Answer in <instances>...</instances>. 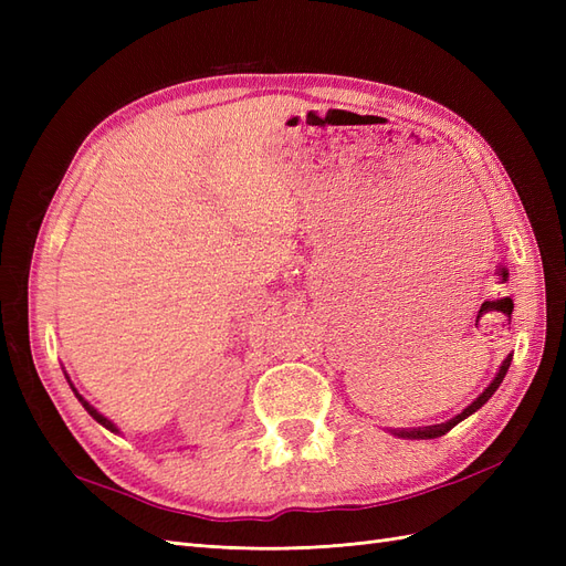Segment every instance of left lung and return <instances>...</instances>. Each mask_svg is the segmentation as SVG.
I'll return each instance as SVG.
<instances>
[{
  "label": "left lung",
  "mask_w": 566,
  "mask_h": 566,
  "mask_svg": "<svg viewBox=\"0 0 566 566\" xmlns=\"http://www.w3.org/2000/svg\"><path fill=\"white\" fill-rule=\"evenodd\" d=\"M510 361H512V354L505 358L503 361V366H501V370H499V375H495V380L484 389V394H479L476 397V401H472L465 410H462L460 416H455V418H451L449 422H441V424H430V427H413V430H397L394 434H399V437H410V439H437V437H441V434H447V432H451L453 427L460 422V420H465L468 416H472L476 408H482L491 397H493V391L501 387V382H503V378H505V373H507V368H510Z\"/></svg>",
  "instance_id": "left-lung-1"
}]
</instances>
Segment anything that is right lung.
I'll return each instance as SVG.
<instances>
[{
  "instance_id": "obj_1",
  "label": "right lung",
  "mask_w": 566,
  "mask_h": 566,
  "mask_svg": "<svg viewBox=\"0 0 566 566\" xmlns=\"http://www.w3.org/2000/svg\"><path fill=\"white\" fill-rule=\"evenodd\" d=\"M71 387H73V385H71ZM73 391H75V387H73ZM75 397H77V399L82 401V406H84V408H87V413H90V416H92V418H94L96 422H101V424H104V427H106V430H111V432H117V430H115V424H113V422H111L108 418H104V416H101V413H98V410H96V408H94L92 403H87V401H84V399L80 397V394H77V391H75Z\"/></svg>"
}]
</instances>
